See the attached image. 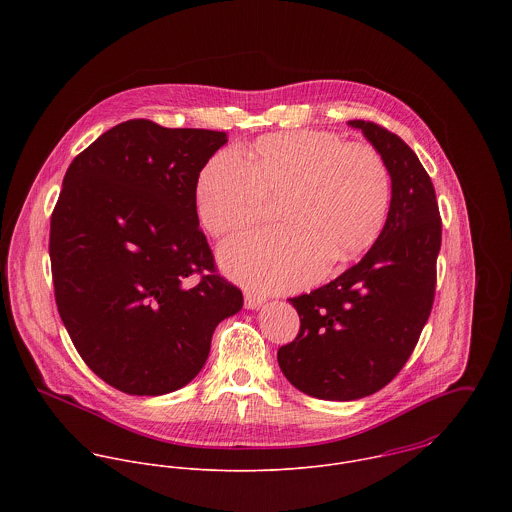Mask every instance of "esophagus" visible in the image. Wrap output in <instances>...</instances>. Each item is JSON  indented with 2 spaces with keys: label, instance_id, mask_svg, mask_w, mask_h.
<instances>
[{
  "label": "esophagus",
  "instance_id": "obj_1",
  "mask_svg": "<svg viewBox=\"0 0 512 512\" xmlns=\"http://www.w3.org/2000/svg\"><path fill=\"white\" fill-rule=\"evenodd\" d=\"M266 299L262 295H256V293L246 292L244 293V307L246 309H258Z\"/></svg>",
  "mask_w": 512,
  "mask_h": 512
}]
</instances>
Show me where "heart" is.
<instances>
[{"instance_id":"1","label":"heart","mask_w":512,"mask_h":512,"mask_svg":"<svg viewBox=\"0 0 512 512\" xmlns=\"http://www.w3.org/2000/svg\"><path fill=\"white\" fill-rule=\"evenodd\" d=\"M203 226L224 236L252 226L280 203L284 226L240 234L220 246L226 274L248 288L286 290L361 256L388 213L390 171L368 144L333 132L274 134L250 147L246 161L215 153L195 189Z\"/></svg>"}]
</instances>
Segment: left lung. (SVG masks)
<instances>
[{"mask_svg": "<svg viewBox=\"0 0 512 512\" xmlns=\"http://www.w3.org/2000/svg\"><path fill=\"white\" fill-rule=\"evenodd\" d=\"M349 126L388 165V217L359 264L327 286L290 297L301 325L278 351V365L297 390L339 402L378 392L410 359L434 305L441 246L436 191L418 155L374 122Z\"/></svg>", "mask_w": 512, "mask_h": 512, "instance_id": "obj_1", "label": "left lung"}]
</instances>
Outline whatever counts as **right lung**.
Masks as SVG:
<instances>
[{"mask_svg":"<svg viewBox=\"0 0 512 512\" xmlns=\"http://www.w3.org/2000/svg\"><path fill=\"white\" fill-rule=\"evenodd\" d=\"M224 132L128 120L69 165L51 217L55 299L74 347L132 396L183 388L207 363L242 292L220 278L199 228L201 169Z\"/></svg>","mask_w":512,"mask_h":512,"instance_id":"right-lung-1","label":"right lung"}]
</instances>
